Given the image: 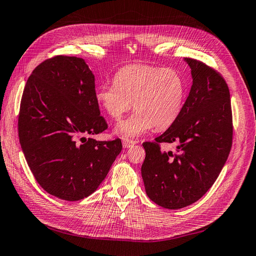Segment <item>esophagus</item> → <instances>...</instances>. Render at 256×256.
<instances>
[{"mask_svg": "<svg viewBox=\"0 0 256 256\" xmlns=\"http://www.w3.org/2000/svg\"><path fill=\"white\" fill-rule=\"evenodd\" d=\"M136 144L134 141H131V140H122V146L125 147V148H129V147H132Z\"/></svg>", "mask_w": 256, "mask_h": 256, "instance_id": "1", "label": "esophagus"}]
</instances>
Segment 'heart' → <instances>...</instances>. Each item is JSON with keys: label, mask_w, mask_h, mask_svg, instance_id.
I'll use <instances>...</instances> for the list:
<instances>
[{"label": "heart", "mask_w": 256, "mask_h": 256, "mask_svg": "<svg viewBox=\"0 0 256 256\" xmlns=\"http://www.w3.org/2000/svg\"><path fill=\"white\" fill-rule=\"evenodd\" d=\"M113 82L98 86L95 98L114 120H120L132 106L136 110L116 126L115 132L122 138H136L152 127L166 130L182 112L186 84L174 69L130 65L116 72Z\"/></svg>", "instance_id": "obj_1"}]
</instances>
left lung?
Listing matches in <instances>:
<instances>
[{"label":"left lung","mask_w":256,"mask_h":256,"mask_svg":"<svg viewBox=\"0 0 256 256\" xmlns=\"http://www.w3.org/2000/svg\"><path fill=\"white\" fill-rule=\"evenodd\" d=\"M192 86L171 127L145 142L141 168L146 194L157 205L180 209L196 202L210 189L226 164L233 140L230 90L219 72L194 58ZM160 142H175L177 154L162 152Z\"/></svg>","instance_id":"left-lung-1"}]
</instances>
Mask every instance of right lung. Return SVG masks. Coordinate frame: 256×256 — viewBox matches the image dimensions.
<instances>
[{
    "instance_id": "right-lung-1",
    "label": "right lung",
    "mask_w": 256,
    "mask_h": 256,
    "mask_svg": "<svg viewBox=\"0 0 256 256\" xmlns=\"http://www.w3.org/2000/svg\"><path fill=\"white\" fill-rule=\"evenodd\" d=\"M108 128L86 62L58 56L30 76L21 99V148L36 182L49 194L79 200L95 192L122 152V141H97Z\"/></svg>"
}]
</instances>
